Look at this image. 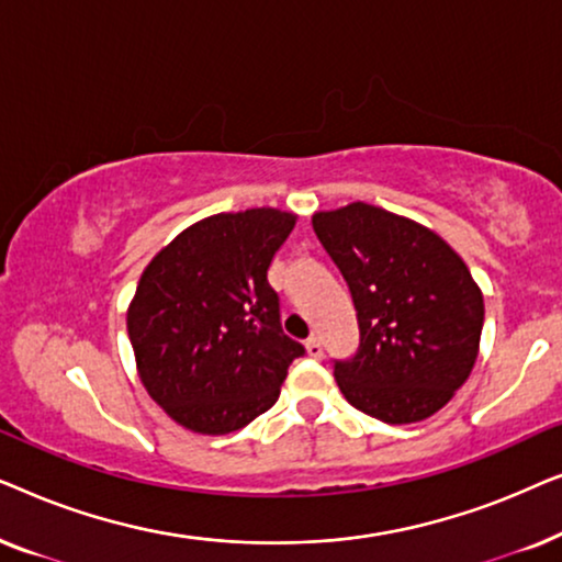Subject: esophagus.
Masks as SVG:
<instances>
[{
  "instance_id": "1",
  "label": "esophagus",
  "mask_w": 562,
  "mask_h": 562,
  "mask_svg": "<svg viewBox=\"0 0 562 562\" xmlns=\"http://www.w3.org/2000/svg\"><path fill=\"white\" fill-rule=\"evenodd\" d=\"M306 352H310V356L312 358H322V356H325V350H322V340H319V337H310V340H306Z\"/></svg>"
}]
</instances>
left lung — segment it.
Listing matches in <instances>:
<instances>
[{"label": "left lung", "instance_id": "8db88e82", "mask_svg": "<svg viewBox=\"0 0 562 562\" xmlns=\"http://www.w3.org/2000/svg\"><path fill=\"white\" fill-rule=\"evenodd\" d=\"M358 312L356 356L335 360L345 398L386 425L432 417L479 358L483 296L463 258L414 220L352 202L312 217Z\"/></svg>", "mask_w": 562, "mask_h": 562}]
</instances>
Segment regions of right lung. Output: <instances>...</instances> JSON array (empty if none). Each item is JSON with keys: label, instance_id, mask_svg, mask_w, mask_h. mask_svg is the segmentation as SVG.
<instances>
[{"label": "right lung", "instance_id": "right-lung-1", "mask_svg": "<svg viewBox=\"0 0 562 562\" xmlns=\"http://www.w3.org/2000/svg\"><path fill=\"white\" fill-rule=\"evenodd\" d=\"M296 225L260 206L214 214L150 260L127 310L137 371L153 402L199 435H227L276 404L304 345L281 329L268 283Z\"/></svg>", "mask_w": 562, "mask_h": 562}]
</instances>
